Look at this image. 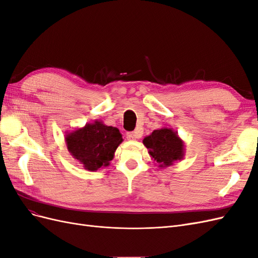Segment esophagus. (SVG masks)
I'll use <instances>...</instances> for the list:
<instances>
[{
	"label": "esophagus",
	"instance_id": "1",
	"mask_svg": "<svg viewBox=\"0 0 258 258\" xmlns=\"http://www.w3.org/2000/svg\"><path fill=\"white\" fill-rule=\"evenodd\" d=\"M127 139L128 140H136L140 137V134L138 131H135V132H127Z\"/></svg>",
	"mask_w": 258,
	"mask_h": 258
}]
</instances>
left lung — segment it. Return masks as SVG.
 <instances>
[{
  "label": "left lung",
  "instance_id": "1",
  "mask_svg": "<svg viewBox=\"0 0 258 258\" xmlns=\"http://www.w3.org/2000/svg\"><path fill=\"white\" fill-rule=\"evenodd\" d=\"M143 144L152 157L159 163V167L171 166L174 161L183 158V141L171 129L154 130L151 136L144 138Z\"/></svg>",
  "mask_w": 258,
  "mask_h": 258
}]
</instances>
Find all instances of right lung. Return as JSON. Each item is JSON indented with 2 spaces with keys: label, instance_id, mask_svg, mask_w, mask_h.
Wrapping results in <instances>:
<instances>
[{
  "label": "right lung",
  "instance_id": "obj_1",
  "mask_svg": "<svg viewBox=\"0 0 258 258\" xmlns=\"http://www.w3.org/2000/svg\"><path fill=\"white\" fill-rule=\"evenodd\" d=\"M69 152L85 169L97 171L110 165L116 148L122 142L119 130L101 121L88 123L66 137Z\"/></svg>",
  "mask_w": 258,
  "mask_h": 258
}]
</instances>
